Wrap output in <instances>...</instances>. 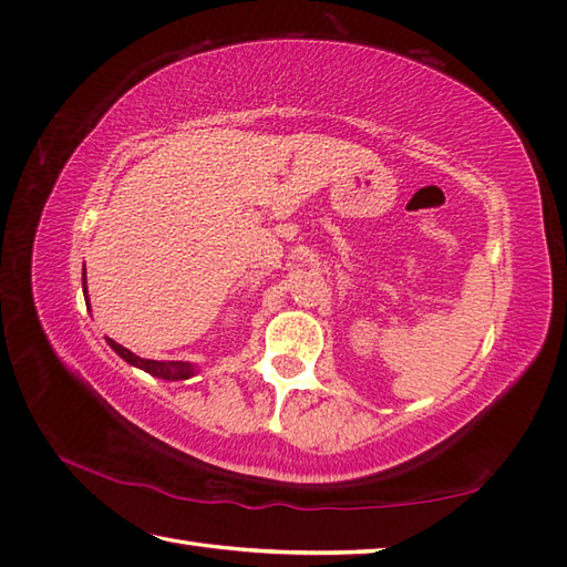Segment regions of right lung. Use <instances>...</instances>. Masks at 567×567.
<instances>
[{
	"instance_id": "right-lung-1",
	"label": "right lung",
	"mask_w": 567,
	"mask_h": 567,
	"mask_svg": "<svg viewBox=\"0 0 567 567\" xmlns=\"http://www.w3.org/2000/svg\"><path fill=\"white\" fill-rule=\"evenodd\" d=\"M82 292H84V299H87V305H90V297H87V277H84V272H82ZM106 343H110L112 351H114L116 355H122L128 365L146 370L148 375H153V378L175 382V380H189V378H195V372H197V365H195V363H185V360H148V358H138L136 353H131L128 348L118 346V343L112 341V339H106Z\"/></svg>"
}]
</instances>
